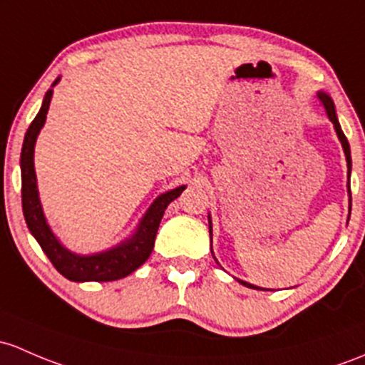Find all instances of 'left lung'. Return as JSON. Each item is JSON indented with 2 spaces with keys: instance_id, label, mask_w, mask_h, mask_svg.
I'll return each mask as SVG.
<instances>
[{
  "instance_id": "8db88e82",
  "label": "left lung",
  "mask_w": 365,
  "mask_h": 365,
  "mask_svg": "<svg viewBox=\"0 0 365 365\" xmlns=\"http://www.w3.org/2000/svg\"><path fill=\"white\" fill-rule=\"evenodd\" d=\"M318 99L322 101V105H324L325 112H327V117L331 118V122L334 124V129L337 133V138H339L341 145H343V150H344V155H346V163H348V192H350V173H351V155H350V143H348L346 136H344V133L341 131V125H339V120H337V115H336V108H334V103H332L331 96L325 94V92H318ZM350 197H351V192H350ZM351 201V199H350ZM210 218V217H208ZM210 236H212V220H210ZM237 282L241 283V285L248 287V289H255V290H264L260 289V287H255L252 285V283H247L243 282V279H237Z\"/></svg>"
}]
</instances>
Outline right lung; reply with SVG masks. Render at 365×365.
I'll return each instance as SVG.
<instances>
[{
    "label": "right lung",
    "mask_w": 365,
    "mask_h": 365,
    "mask_svg": "<svg viewBox=\"0 0 365 365\" xmlns=\"http://www.w3.org/2000/svg\"><path fill=\"white\" fill-rule=\"evenodd\" d=\"M59 82V78L52 83V87ZM52 89L47 91L43 98L40 112L31 122L28 133L24 136L21 152V176H22V212H24L26 224H28L34 240L40 243L41 250L51 259L57 271L64 278L71 282H113V279L125 278L136 271L145 260L150 257L155 243V234L159 229L160 218L166 212L168 205L175 201L185 190V185L176 187L166 194H160L147 210L141 218L136 232L129 240L122 241L117 247L106 252L92 253V255H76L61 245L56 234L51 231L41 210L40 197L36 189V173H34V143L40 129L43 128L47 118L48 106H51Z\"/></svg>",
    "instance_id": "1"
}]
</instances>
